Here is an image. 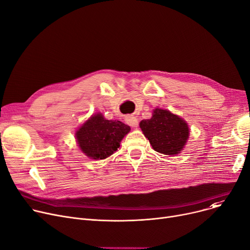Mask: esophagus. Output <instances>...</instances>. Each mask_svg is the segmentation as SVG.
I'll return each instance as SVG.
<instances>
[{"label":"esophagus","instance_id":"esophagus-1","mask_svg":"<svg viewBox=\"0 0 250 250\" xmlns=\"http://www.w3.org/2000/svg\"><path fill=\"white\" fill-rule=\"evenodd\" d=\"M125 122H126V124H128L129 125H132V126H137V125H138V120H137V117H135V116H133V115L126 116Z\"/></svg>","mask_w":250,"mask_h":250}]
</instances>
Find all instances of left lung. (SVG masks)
<instances>
[{"instance_id": "left-lung-1", "label": "left lung", "mask_w": 250, "mask_h": 250, "mask_svg": "<svg viewBox=\"0 0 250 250\" xmlns=\"http://www.w3.org/2000/svg\"><path fill=\"white\" fill-rule=\"evenodd\" d=\"M140 127L153 149L165 155L178 154L189 135L188 126L182 118L159 108L153 111L150 120L142 121Z\"/></svg>"}]
</instances>
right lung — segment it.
<instances>
[{"mask_svg":"<svg viewBox=\"0 0 250 250\" xmlns=\"http://www.w3.org/2000/svg\"><path fill=\"white\" fill-rule=\"evenodd\" d=\"M130 127L120 121L105 120L102 114H95L78 130L76 138L83 153L92 159H105L121 146Z\"/></svg>","mask_w":250,"mask_h":250,"instance_id":"right-lung-1","label":"right lung"}]
</instances>
